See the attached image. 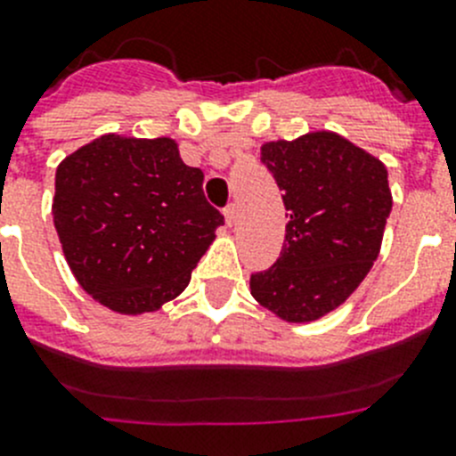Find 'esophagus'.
<instances>
[{"label": "esophagus", "mask_w": 456, "mask_h": 456, "mask_svg": "<svg viewBox=\"0 0 456 456\" xmlns=\"http://www.w3.org/2000/svg\"><path fill=\"white\" fill-rule=\"evenodd\" d=\"M237 215H240V212H237V205H228V208L224 209L225 224H228V225H235V224H237Z\"/></svg>", "instance_id": "34e87169"}]
</instances>
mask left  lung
<instances>
[{"mask_svg": "<svg viewBox=\"0 0 456 456\" xmlns=\"http://www.w3.org/2000/svg\"><path fill=\"white\" fill-rule=\"evenodd\" d=\"M260 159L283 189V251L251 294L289 324L329 315L372 269L393 208L384 162L338 132L267 141Z\"/></svg>", "mask_w": 456, "mask_h": 456, "instance_id": "1", "label": "left lung"}]
</instances>
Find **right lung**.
Masks as SVG:
<instances>
[{"label": "right lung", "mask_w": 456, "mask_h": 456, "mask_svg": "<svg viewBox=\"0 0 456 456\" xmlns=\"http://www.w3.org/2000/svg\"><path fill=\"white\" fill-rule=\"evenodd\" d=\"M54 228L77 283L120 315L155 313L189 285L224 225L203 171L168 136L102 134L56 168Z\"/></svg>", "instance_id": "1"}]
</instances>
